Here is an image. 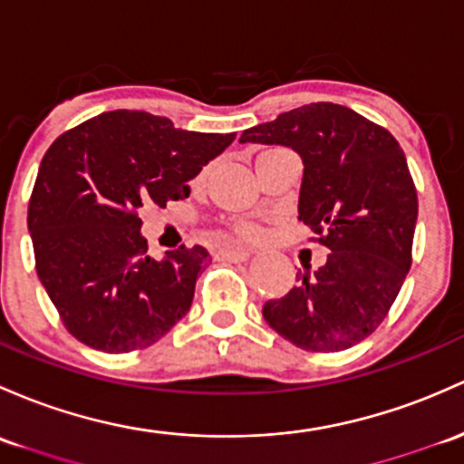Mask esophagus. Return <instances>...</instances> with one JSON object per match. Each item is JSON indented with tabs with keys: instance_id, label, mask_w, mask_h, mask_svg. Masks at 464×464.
<instances>
[{
	"instance_id": "obj_1",
	"label": "esophagus",
	"mask_w": 464,
	"mask_h": 464,
	"mask_svg": "<svg viewBox=\"0 0 464 464\" xmlns=\"http://www.w3.org/2000/svg\"><path fill=\"white\" fill-rule=\"evenodd\" d=\"M217 258H221V261H247L250 258V252L247 250H218L217 252Z\"/></svg>"
}]
</instances>
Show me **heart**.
I'll use <instances>...</instances> for the list:
<instances>
[{
	"label": "heart",
	"instance_id": "b5f03b06",
	"mask_svg": "<svg viewBox=\"0 0 464 464\" xmlns=\"http://www.w3.org/2000/svg\"><path fill=\"white\" fill-rule=\"evenodd\" d=\"M203 174H206V172H203ZM203 174H198L197 183L203 181ZM234 230H237V234L243 238V241H258V238L263 237L261 227L254 226V223H241V226H237Z\"/></svg>",
	"mask_w": 464,
	"mask_h": 464
}]
</instances>
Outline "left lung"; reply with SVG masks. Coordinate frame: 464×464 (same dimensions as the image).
<instances>
[{
	"label": "left lung",
	"mask_w": 464,
	"mask_h": 464,
	"mask_svg": "<svg viewBox=\"0 0 464 464\" xmlns=\"http://www.w3.org/2000/svg\"><path fill=\"white\" fill-rule=\"evenodd\" d=\"M303 159L298 221L325 246V266L263 305L274 332L310 352H341L382 323L411 267L418 197L390 130L352 108L318 102L241 134Z\"/></svg>",
	"instance_id": "left-lung-1"
}]
</instances>
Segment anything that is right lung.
I'll return each mask as SVG.
<instances>
[{
	"mask_svg": "<svg viewBox=\"0 0 464 464\" xmlns=\"http://www.w3.org/2000/svg\"><path fill=\"white\" fill-rule=\"evenodd\" d=\"M237 132H190L143 111H112L54 139L28 203L34 267L66 330L92 350L157 343L186 316L206 247L148 256L139 210L190 197L188 181Z\"/></svg>",
	"mask_w": 464,
	"mask_h": 464,
	"instance_id": "1",
	"label": "right lung"
}]
</instances>
